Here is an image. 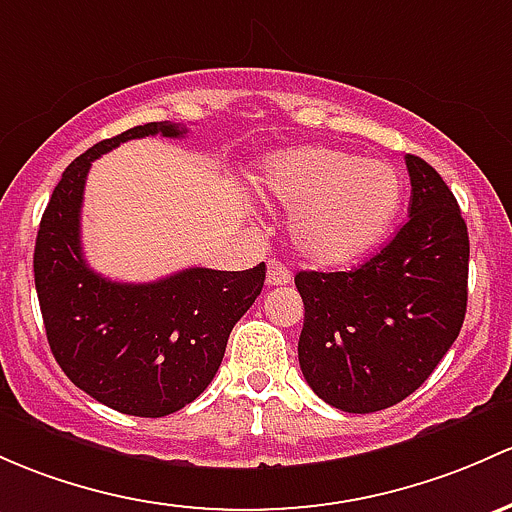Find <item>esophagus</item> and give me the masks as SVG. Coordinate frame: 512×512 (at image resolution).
<instances>
[{"label":"esophagus","mask_w":512,"mask_h":512,"mask_svg":"<svg viewBox=\"0 0 512 512\" xmlns=\"http://www.w3.org/2000/svg\"><path fill=\"white\" fill-rule=\"evenodd\" d=\"M289 279H292V274H289V270L282 265V262L272 260L270 265H267V284H270V287H279V284H287Z\"/></svg>","instance_id":"obj_1"}]
</instances>
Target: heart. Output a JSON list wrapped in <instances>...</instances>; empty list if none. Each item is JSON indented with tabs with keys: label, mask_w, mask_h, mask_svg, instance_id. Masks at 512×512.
I'll use <instances>...</instances> for the list:
<instances>
[{
	"label": "heart",
	"mask_w": 512,
	"mask_h": 512,
	"mask_svg": "<svg viewBox=\"0 0 512 512\" xmlns=\"http://www.w3.org/2000/svg\"><path fill=\"white\" fill-rule=\"evenodd\" d=\"M260 186L297 208L289 223L304 260L338 267L368 255L390 233L405 201V181L392 164L336 147H299L265 161Z\"/></svg>",
	"instance_id": "heart-1"
}]
</instances>
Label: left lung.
Returning a JSON list of instances; mask_svg holds the SVG:
<instances>
[{"instance_id":"8db88e82","label":"left lung","mask_w":512,"mask_h":512,"mask_svg":"<svg viewBox=\"0 0 512 512\" xmlns=\"http://www.w3.org/2000/svg\"><path fill=\"white\" fill-rule=\"evenodd\" d=\"M410 218L378 255L348 272H299V365L341 412L397 405L459 336L469 299V230L444 179L407 154Z\"/></svg>"}]
</instances>
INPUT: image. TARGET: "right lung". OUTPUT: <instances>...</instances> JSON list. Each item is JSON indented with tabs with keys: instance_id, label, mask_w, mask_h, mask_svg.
<instances>
[{
	"instance_id": "add662e5",
	"label": "right lung",
	"mask_w": 512,
	"mask_h": 512,
	"mask_svg": "<svg viewBox=\"0 0 512 512\" xmlns=\"http://www.w3.org/2000/svg\"><path fill=\"white\" fill-rule=\"evenodd\" d=\"M184 137L174 122H147L90 147L68 164L43 211L34 250L48 346L90 397L132 417H166L215 378L240 316L265 284V262L245 272L206 267L147 284L112 282L90 270L80 247V208L90 164L142 137Z\"/></svg>"
}]
</instances>
